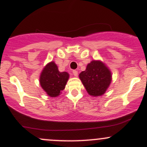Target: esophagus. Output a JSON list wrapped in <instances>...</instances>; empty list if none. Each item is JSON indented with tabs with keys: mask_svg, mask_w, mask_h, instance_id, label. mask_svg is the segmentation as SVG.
Here are the masks:
<instances>
[{
	"mask_svg": "<svg viewBox=\"0 0 147 147\" xmlns=\"http://www.w3.org/2000/svg\"><path fill=\"white\" fill-rule=\"evenodd\" d=\"M72 73L75 75V77H77V76H78V71H77V70H74L73 71H72Z\"/></svg>",
	"mask_w": 147,
	"mask_h": 147,
	"instance_id": "esophagus-1",
	"label": "esophagus"
}]
</instances>
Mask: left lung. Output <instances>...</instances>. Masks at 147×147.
Returning <instances> with one entry per match:
<instances>
[{
	"mask_svg": "<svg viewBox=\"0 0 147 147\" xmlns=\"http://www.w3.org/2000/svg\"><path fill=\"white\" fill-rule=\"evenodd\" d=\"M79 78L90 95L104 94L111 82L110 70L99 61H92L88 64L85 71L79 74Z\"/></svg>",
	"mask_w": 147,
	"mask_h": 147,
	"instance_id": "8db88e82",
	"label": "left lung"
}]
</instances>
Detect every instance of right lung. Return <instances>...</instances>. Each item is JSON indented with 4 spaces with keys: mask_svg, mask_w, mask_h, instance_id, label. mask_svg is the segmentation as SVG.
<instances>
[{
    "mask_svg": "<svg viewBox=\"0 0 147 147\" xmlns=\"http://www.w3.org/2000/svg\"><path fill=\"white\" fill-rule=\"evenodd\" d=\"M68 77V72L59 71L56 64L52 61L42 71L40 84L50 97H55L65 88Z\"/></svg>",
    "mask_w": 147,
    "mask_h": 147,
    "instance_id": "obj_1",
    "label": "right lung"
}]
</instances>
